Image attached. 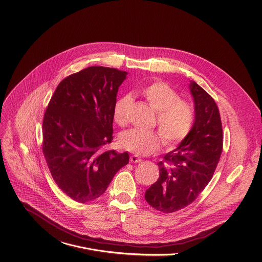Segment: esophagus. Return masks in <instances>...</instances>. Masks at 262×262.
<instances>
[{
  "instance_id": "34e87169",
  "label": "esophagus",
  "mask_w": 262,
  "mask_h": 262,
  "mask_svg": "<svg viewBox=\"0 0 262 262\" xmlns=\"http://www.w3.org/2000/svg\"><path fill=\"white\" fill-rule=\"evenodd\" d=\"M130 162L132 163H140V162H142V159L139 158L137 155H133V156H130Z\"/></svg>"
}]
</instances>
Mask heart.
<instances>
[{"instance_id":"b5f03b06","label":"heart","mask_w":262,"mask_h":262,"mask_svg":"<svg viewBox=\"0 0 262 262\" xmlns=\"http://www.w3.org/2000/svg\"><path fill=\"white\" fill-rule=\"evenodd\" d=\"M149 105L157 112V123L160 132L130 128L119 137V143L126 150L148 156L161 148L163 139L167 145L183 141L191 130L194 122V110L188 101L179 99L177 92L164 82H154L142 90ZM133 103L129 94L123 95L114 105V119L119 125H125Z\"/></svg>"}]
</instances>
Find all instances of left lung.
<instances>
[{
	"instance_id": "obj_1",
	"label": "left lung",
	"mask_w": 262,
	"mask_h": 262,
	"mask_svg": "<svg viewBox=\"0 0 262 262\" xmlns=\"http://www.w3.org/2000/svg\"><path fill=\"white\" fill-rule=\"evenodd\" d=\"M194 103V122L179 146L159 162L160 177L145 192L156 210L171 213L191 204L215 171L223 150V128L215 101L196 82L190 80Z\"/></svg>"
}]
</instances>
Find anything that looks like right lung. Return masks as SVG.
Listing matches in <instances>:
<instances>
[{
	"instance_id": "right-lung-1",
	"label": "right lung",
	"mask_w": 262,
	"mask_h": 262,
	"mask_svg": "<svg viewBox=\"0 0 262 262\" xmlns=\"http://www.w3.org/2000/svg\"><path fill=\"white\" fill-rule=\"evenodd\" d=\"M127 72L89 67L64 78L56 88L42 122V151L59 189L85 203L104 193L125 166V151H102L113 140L114 105Z\"/></svg>"
}]
</instances>
